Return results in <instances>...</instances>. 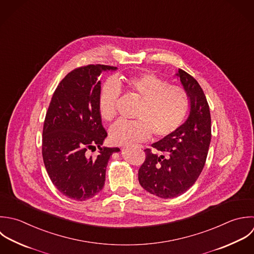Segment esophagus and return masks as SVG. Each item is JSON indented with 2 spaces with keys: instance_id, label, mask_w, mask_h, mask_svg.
I'll use <instances>...</instances> for the list:
<instances>
[{
  "instance_id": "obj_1",
  "label": "esophagus",
  "mask_w": 254,
  "mask_h": 254,
  "mask_svg": "<svg viewBox=\"0 0 254 254\" xmlns=\"http://www.w3.org/2000/svg\"><path fill=\"white\" fill-rule=\"evenodd\" d=\"M124 148H125V147H124Z\"/></svg>"
}]
</instances>
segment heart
I'll return each mask as SVG.
<instances>
[{
  "label": "heart",
  "mask_w": 254,
  "mask_h": 254,
  "mask_svg": "<svg viewBox=\"0 0 254 254\" xmlns=\"http://www.w3.org/2000/svg\"><path fill=\"white\" fill-rule=\"evenodd\" d=\"M126 83L130 92L142 102L135 116L137 121L120 120L111 127L110 138L114 144L131 145L146 140L151 132L157 137H166L181 127L190 106L184 89L169 85L152 73L130 77ZM121 93V86L114 79L103 85L98 97V108L104 120L114 119Z\"/></svg>",
  "instance_id": "1"
}]
</instances>
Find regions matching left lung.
<instances>
[{
  "instance_id": "obj_1",
  "label": "left lung",
  "mask_w": 254,
  "mask_h": 254,
  "mask_svg": "<svg viewBox=\"0 0 254 254\" xmlns=\"http://www.w3.org/2000/svg\"><path fill=\"white\" fill-rule=\"evenodd\" d=\"M176 76L190 101L189 116L169 136L146 148L138 181L148 193L171 199L185 193L200 176L211 143V114L206 96L191 75L179 69Z\"/></svg>"
}]
</instances>
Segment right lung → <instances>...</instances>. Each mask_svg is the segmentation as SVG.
Here are the masks:
<instances>
[{"label": "right lung", "mask_w": 254, "mask_h": 254, "mask_svg": "<svg viewBox=\"0 0 254 254\" xmlns=\"http://www.w3.org/2000/svg\"><path fill=\"white\" fill-rule=\"evenodd\" d=\"M118 68L88 65L68 73L49 104L42 131V157L57 190L75 201H86L102 191L111 155L119 147H106L107 131L98 108L99 77ZM99 148L96 157L89 150Z\"/></svg>", "instance_id": "add662e5"}]
</instances>
